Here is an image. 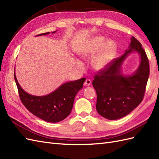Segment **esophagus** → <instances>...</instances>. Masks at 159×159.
I'll list each match as a JSON object with an SVG mask.
<instances>
[{"mask_svg":"<svg viewBox=\"0 0 159 159\" xmlns=\"http://www.w3.org/2000/svg\"><path fill=\"white\" fill-rule=\"evenodd\" d=\"M91 84V81L90 79H86V80H85V82L84 83L85 86H90Z\"/></svg>","mask_w":159,"mask_h":159,"instance_id":"1","label":"esophagus"}]
</instances>
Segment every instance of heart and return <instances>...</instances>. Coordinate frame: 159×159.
<instances>
[{"label":"heart","mask_w":159,"mask_h":159,"mask_svg":"<svg viewBox=\"0 0 159 159\" xmlns=\"http://www.w3.org/2000/svg\"><path fill=\"white\" fill-rule=\"evenodd\" d=\"M105 40V38L102 36L91 38L83 45L79 52L81 58L87 59L93 57L101 48L92 60V67L97 71L103 70L106 68L116 54V42L111 39ZM76 64L80 68H83V64L80 61H77Z\"/></svg>","instance_id":"obj_1"}]
</instances>
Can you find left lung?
Segmentation results:
<instances>
[{
    "mask_svg": "<svg viewBox=\"0 0 159 159\" xmlns=\"http://www.w3.org/2000/svg\"><path fill=\"white\" fill-rule=\"evenodd\" d=\"M134 51L141 56L139 67L133 75L125 76L120 72L121 65ZM149 74L147 56L139 41L132 36L124 54L113 59L106 68L94 76L93 85L97 93L96 109L99 114L110 120L129 114L143 99Z\"/></svg>",
    "mask_w": 159,
    "mask_h": 159,
    "instance_id": "8db88e82",
    "label": "left lung"
}]
</instances>
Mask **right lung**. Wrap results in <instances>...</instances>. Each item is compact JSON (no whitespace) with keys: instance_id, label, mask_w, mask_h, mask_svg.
Listing matches in <instances>:
<instances>
[{"instance_id":"right-lung-1","label":"right lung","mask_w":159,"mask_h":159,"mask_svg":"<svg viewBox=\"0 0 159 159\" xmlns=\"http://www.w3.org/2000/svg\"><path fill=\"white\" fill-rule=\"evenodd\" d=\"M52 32V34L56 33ZM50 32L37 35H45ZM14 78L17 86L20 99L28 110L39 118L51 123L64 120L70 114L76 93L83 88L85 78L64 83L50 94L35 96L27 93L20 86L15 73Z\"/></svg>"}]
</instances>
